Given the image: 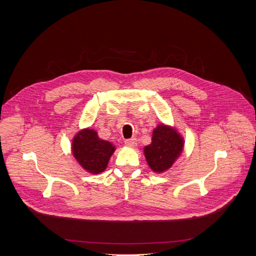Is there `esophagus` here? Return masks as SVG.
<instances>
[{"label": "esophagus", "instance_id": "1", "mask_svg": "<svg viewBox=\"0 0 256 256\" xmlns=\"http://www.w3.org/2000/svg\"><path fill=\"white\" fill-rule=\"evenodd\" d=\"M125 144L129 147H136V138H127V140H125Z\"/></svg>", "mask_w": 256, "mask_h": 256}]
</instances>
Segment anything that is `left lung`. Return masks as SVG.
Instances as JSON below:
<instances>
[{"mask_svg": "<svg viewBox=\"0 0 256 256\" xmlns=\"http://www.w3.org/2000/svg\"><path fill=\"white\" fill-rule=\"evenodd\" d=\"M184 148L182 138L177 131L166 125L154 129L152 143L144 147L147 164L154 172L162 173L173 166Z\"/></svg>", "mask_w": 256, "mask_h": 256, "instance_id": "left-lung-1", "label": "left lung"}]
</instances>
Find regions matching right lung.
<instances>
[{
  "label": "right lung",
  "instance_id": "right-lung-1",
  "mask_svg": "<svg viewBox=\"0 0 256 256\" xmlns=\"http://www.w3.org/2000/svg\"><path fill=\"white\" fill-rule=\"evenodd\" d=\"M115 146L102 140L95 130L83 129L74 138L72 154L80 166L90 173L99 174L104 172Z\"/></svg>",
  "mask_w": 256,
  "mask_h": 256
}]
</instances>
